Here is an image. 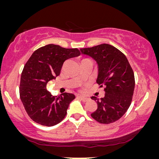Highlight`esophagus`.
Listing matches in <instances>:
<instances>
[{
    "instance_id": "obj_1",
    "label": "esophagus",
    "mask_w": 159,
    "mask_h": 159,
    "mask_svg": "<svg viewBox=\"0 0 159 159\" xmlns=\"http://www.w3.org/2000/svg\"><path fill=\"white\" fill-rule=\"evenodd\" d=\"M79 98H80V100H81V101H82L83 102H87V101H89V98H87V97L81 96V95H80V96H79Z\"/></svg>"
}]
</instances>
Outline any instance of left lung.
Segmentation results:
<instances>
[{"label": "left lung", "instance_id": "1", "mask_svg": "<svg viewBox=\"0 0 159 159\" xmlns=\"http://www.w3.org/2000/svg\"><path fill=\"white\" fill-rule=\"evenodd\" d=\"M80 51L97 62L96 82L106 92L101 99L91 97L98 104L91 116L106 125L119 120L129 108L134 89V72L127 57L116 48L106 43L81 48Z\"/></svg>", "mask_w": 159, "mask_h": 159}]
</instances>
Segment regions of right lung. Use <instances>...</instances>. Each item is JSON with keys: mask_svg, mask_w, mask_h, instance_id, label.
<instances>
[{"mask_svg": "<svg viewBox=\"0 0 159 159\" xmlns=\"http://www.w3.org/2000/svg\"><path fill=\"white\" fill-rule=\"evenodd\" d=\"M80 55L77 48L49 44L36 50L30 56L21 75L19 95L25 111L34 122L51 127L66 116L75 95L64 93L53 96L47 90L46 84L60 75L65 61Z\"/></svg>", "mask_w": 159, "mask_h": 159, "instance_id": "obj_1", "label": "right lung"}]
</instances>
